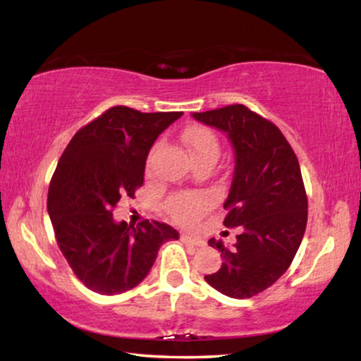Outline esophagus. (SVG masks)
I'll return each instance as SVG.
<instances>
[{
	"label": "esophagus",
	"instance_id": "obj_1",
	"mask_svg": "<svg viewBox=\"0 0 361 361\" xmlns=\"http://www.w3.org/2000/svg\"><path fill=\"white\" fill-rule=\"evenodd\" d=\"M181 240L185 243H189V245H194V247H204L205 245L204 239H200V237H197V235L189 234V232H183Z\"/></svg>",
	"mask_w": 361,
	"mask_h": 361
}]
</instances>
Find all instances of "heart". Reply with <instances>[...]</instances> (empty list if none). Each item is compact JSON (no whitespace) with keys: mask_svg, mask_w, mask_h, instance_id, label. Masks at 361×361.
Wrapping results in <instances>:
<instances>
[{"mask_svg":"<svg viewBox=\"0 0 361 361\" xmlns=\"http://www.w3.org/2000/svg\"><path fill=\"white\" fill-rule=\"evenodd\" d=\"M183 140H185L186 146L191 151L192 157H205L213 156L218 159L219 154V142L215 133L210 129L202 126H191L183 132ZM156 145L152 152L159 149ZM207 209V199L204 195L197 194H180L175 195L173 199H170L167 204V210L173 218L180 219V221H189L195 216H199L200 213Z\"/></svg>","mask_w":361,"mask_h":361,"instance_id":"obj_1","label":"heart"}]
</instances>
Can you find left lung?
<instances>
[{"instance_id":"obj_1","label":"left lung","mask_w":361,"mask_h":361,"mask_svg":"<svg viewBox=\"0 0 361 361\" xmlns=\"http://www.w3.org/2000/svg\"><path fill=\"white\" fill-rule=\"evenodd\" d=\"M191 116L223 132L234 149L224 226L240 232L232 245L209 240L224 261L205 280L229 298H252L283 276L301 245L307 224L301 169L283 133L247 106Z\"/></svg>"}]
</instances>
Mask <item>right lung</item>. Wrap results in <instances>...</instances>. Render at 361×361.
I'll use <instances>...</instances> for the list:
<instances>
[{
	"label": "right lung",
	"instance_id": "obj_1",
	"mask_svg": "<svg viewBox=\"0 0 361 361\" xmlns=\"http://www.w3.org/2000/svg\"><path fill=\"white\" fill-rule=\"evenodd\" d=\"M181 114L109 108L76 132L60 157L49 218L73 272L95 293L132 290L148 276L162 243L180 237L166 223L116 221L113 209L143 185L151 146Z\"/></svg>",
	"mask_w": 361,
	"mask_h": 361
}]
</instances>
